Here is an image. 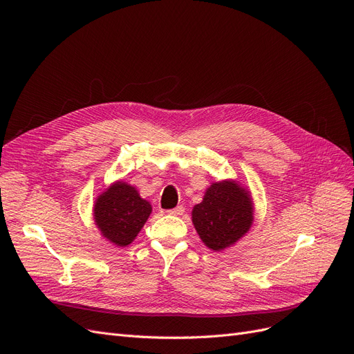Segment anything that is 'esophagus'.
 <instances>
[{"mask_svg":"<svg viewBox=\"0 0 354 354\" xmlns=\"http://www.w3.org/2000/svg\"><path fill=\"white\" fill-rule=\"evenodd\" d=\"M167 212H169V215L179 216V215H182V214L185 212V208H183L182 205H179V207H176V208H174V209H171V211H167Z\"/></svg>","mask_w":354,"mask_h":354,"instance_id":"34e87169","label":"esophagus"}]
</instances>
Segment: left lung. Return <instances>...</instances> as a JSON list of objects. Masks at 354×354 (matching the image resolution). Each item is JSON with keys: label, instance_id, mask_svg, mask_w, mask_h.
<instances>
[{"label": "left lung", "instance_id": "left-lung-1", "mask_svg": "<svg viewBox=\"0 0 354 354\" xmlns=\"http://www.w3.org/2000/svg\"><path fill=\"white\" fill-rule=\"evenodd\" d=\"M252 222L251 192L234 179L211 183L192 209V224L201 241L215 252L232 247L251 230Z\"/></svg>", "mask_w": 354, "mask_h": 354}]
</instances>
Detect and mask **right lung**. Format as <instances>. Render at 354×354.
Returning a JSON list of instances; mask_svg holds the SVG:
<instances>
[{
	"mask_svg": "<svg viewBox=\"0 0 354 354\" xmlns=\"http://www.w3.org/2000/svg\"><path fill=\"white\" fill-rule=\"evenodd\" d=\"M151 214V202L123 180L111 183L96 198L93 207L95 224L102 236L116 247L132 244Z\"/></svg>",
	"mask_w": 354,
	"mask_h": 354,
	"instance_id": "obj_1",
	"label": "right lung"
}]
</instances>
